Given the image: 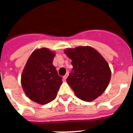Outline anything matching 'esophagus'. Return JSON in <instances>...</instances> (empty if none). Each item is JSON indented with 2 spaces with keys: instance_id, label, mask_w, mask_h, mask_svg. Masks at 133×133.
Returning <instances> with one entry per match:
<instances>
[{
  "instance_id": "1",
  "label": "esophagus",
  "mask_w": 133,
  "mask_h": 133,
  "mask_svg": "<svg viewBox=\"0 0 133 133\" xmlns=\"http://www.w3.org/2000/svg\"><path fill=\"white\" fill-rule=\"evenodd\" d=\"M68 73H67L66 75H65L63 76V79H64V80H66L67 77H68Z\"/></svg>"
}]
</instances>
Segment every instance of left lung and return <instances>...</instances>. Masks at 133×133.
Returning a JSON list of instances; mask_svg holds the SVG:
<instances>
[{
    "label": "left lung",
    "mask_w": 133,
    "mask_h": 133,
    "mask_svg": "<svg viewBox=\"0 0 133 133\" xmlns=\"http://www.w3.org/2000/svg\"><path fill=\"white\" fill-rule=\"evenodd\" d=\"M65 54L73 66L66 81L76 96L90 102L101 96L111 79L105 58L95 49L87 46L67 49Z\"/></svg>",
    "instance_id": "1"
}]
</instances>
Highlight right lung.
Instances as JSON below:
<instances>
[{"instance_id": "add662e5", "label": "right lung", "mask_w": 133, "mask_h": 133, "mask_svg": "<svg viewBox=\"0 0 133 133\" xmlns=\"http://www.w3.org/2000/svg\"><path fill=\"white\" fill-rule=\"evenodd\" d=\"M55 54L49 49L31 54L22 72V86L29 99L41 105L51 102L57 96L63 78L53 65Z\"/></svg>"}]
</instances>
